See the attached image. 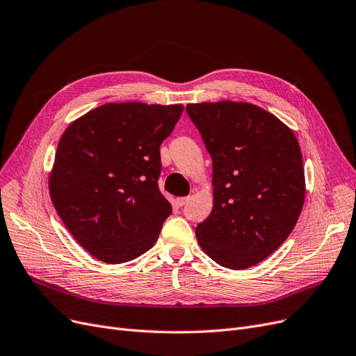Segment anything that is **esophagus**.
<instances>
[{
  "instance_id": "34e87169",
  "label": "esophagus",
  "mask_w": 356,
  "mask_h": 356,
  "mask_svg": "<svg viewBox=\"0 0 356 356\" xmlns=\"http://www.w3.org/2000/svg\"><path fill=\"white\" fill-rule=\"evenodd\" d=\"M190 200L188 197H179V198H177V206H179V207H182L184 204H186L187 202Z\"/></svg>"
}]
</instances>
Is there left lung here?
Listing matches in <instances>:
<instances>
[{"label":"left lung","instance_id":"left-lung-1","mask_svg":"<svg viewBox=\"0 0 356 356\" xmlns=\"http://www.w3.org/2000/svg\"><path fill=\"white\" fill-rule=\"evenodd\" d=\"M186 111L213 163V209L197 225V241L218 264L248 268L285 243L301 215L300 143L289 127L252 104H188Z\"/></svg>","mask_w":356,"mask_h":356}]
</instances>
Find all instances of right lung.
<instances>
[{
	"label": "right lung",
	"mask_w": 356,
	"mask_h": 356,
	"mask_svg": "<svg viewBox=\"0 0 356 356\" xmlns=\"http://www.w3.org/2000/svg\"><path fill=\"white\" fill-rule=\"evenodd\" d=\"M182 105L106 104L68 125L49 175L54 207L70 234L109 264L150 250L172 206L162 195L161 145Z\"/></svg>",
	"instance_id": "obj_1"
}]
</instances>
